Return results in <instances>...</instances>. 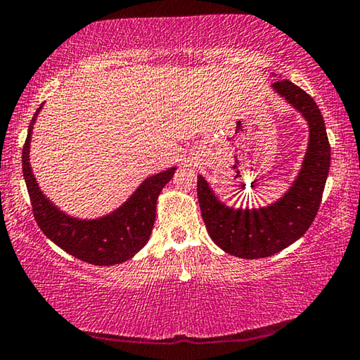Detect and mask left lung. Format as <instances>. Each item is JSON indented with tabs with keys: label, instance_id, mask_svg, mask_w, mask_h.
<instances>
[{
	"label": "left lung",
	"instance_id": "1",
	"mask_svg": "<svg viewBox=\"0 0 360 360\" xmlns=\"http://www.w3.org/2000/svg\"><path fill=\"white\" fill-rule=\"evenodd\" d=\"M273 89L298 110L309 126L302 170L284 196L260 209L228 207L204 176H198V199L212 240L229 255L250 260L274 255L308 231L319 210L330 169L326 124L313 97L288 79L276 81Z\"/></svg>",
	"mask_w": 360,
	"mask_h": 360
}]
</instances>
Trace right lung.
Masks as SVG:
<instances>
[{
  "mask_svg": "<svg viewBox=\"0 0 360 360\" xmlns=\"http://www.w3.org/2000/svg\"><path fill=\"white\" fill-rule=\"evenodd\" d=\"M43 105L32 117L25 145L22 150V170L34 220L47 238L70 255L79 260L110 266L124 263L148 243L156 219L159 193L170 181L175 167L151 175L141 184L127 201L111 214L96 220H79L57 209L37 184L30 167V139L33 124Z\"/></svg>",
  "mask_w": 360,
  "mask_h": 360,
  "instance_id": "obj_1",
  "label": "right lung"
}]
</instances>
